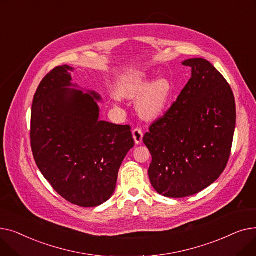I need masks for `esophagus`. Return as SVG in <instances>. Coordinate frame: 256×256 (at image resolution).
Here are the masks:
<instances>
[{
    "label": "esophagus",
    "instance_id": "34e87169",
    "mask_svg": "<svg viewBox=\"0 0 256 256\" xmlns=\"http://www.w3.org/2000/svg\"><path fill=\"white\" fill-rule=\"evenodd\" d=\"M132 138L134 140H135V143L137 145L141 144L142 143V140H143V132L142 130L140 128H135L132 130Z\"/></svg>",
    "mask_w": 256,
    "mask_h": 256
}]
</instances>
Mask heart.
<instances>
[{
  "label": "heart",
  "instance_id": "obj_1",
  "mask_svg": "<svg viewBox=\"0 0 256 256\" xmlns=\"http://www.w3.org/2000/svg\"><path fill=\"white\" fill-rule=\"evenodd\" d=\"M119 96L124 98H138L137 109L141 117L154 120L163 115L174 98V86L171 80L154 76L142 70L128 72L118 88Z\"/></svg>",
  "mask_w": 256,
  "mask_h": 256
}]
</instances>
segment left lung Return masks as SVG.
<instances>
[{"label":"left lung","instance_id":"obj_1","mask_svg":"<svg viewBox=\"0 0 256 256\" xmlns=\"http://www.w3.org/2000/svg\"><path fill=\"white\" fill-rule=\"evenodd\" d=\"M192 76L176 102L143 138L152 160L150 184L170 198L191 196L216 182L230 156L236 102L223 76L206 59L182 62Z\"/></svg>","mask_w":256,"mask_h":256}]
</instances>
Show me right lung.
<instances>
[{"label": "right lung", "mask_w": 256, "mask_h": 256, "mask_svg": "<svg viewBox=\"0 0 256 256\" xmlns=\"http://www.w3.org/2000/svg\"><path fill=\"white\" fill-rule=\"evenodd\" d=\"M70 65L48 74L34 96L31 146L35 162L70 204L98 206L113 195L118 170L132 148L130 126L100 119V94L78 90Z\"/></svg>", "instance_id": "add662e5"}]
</instances>
